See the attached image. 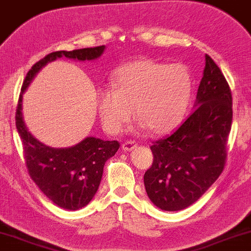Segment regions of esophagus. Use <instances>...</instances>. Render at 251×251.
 <instances>
[{"label":"esophagus","instance_id":"esophagus-1","mask_svg":"<svg viewBox=\"0 0 251 251\" xmlns=\"http://www.w3.org/2000/svg\"><path fill=\"white\" fill-rule=\"evenodd\" d=\"M135 147H137V144L132 140H126L125 143H123L122 145V149L123 151H125V152H127V151H132L133 149H135Z\"/></svg>","mask_w":251,"mask_h":251}]
</instances>
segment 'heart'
Wrapping results in <instances>:
<instances>
[{"label":"heart","instance_id":"heart-1","mask_svg":"<svg viewBox=\"0 0 251 251\" xmlns=\"http://www.w3.org/2000/svg\"><path fill=\"white\" fill-rule=\"evenodd\" d=\"M113 87L98 93V111L107 132L117 134L133 116L153 134L180 125L188 110L193 79L183 64L152 59L131 62L114 72Z\"/></svg>","mask_w":251,"mask_h":251}]
</instances>
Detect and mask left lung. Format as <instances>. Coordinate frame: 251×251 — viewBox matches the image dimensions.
<instances>
[{
	"label": "left lung",
	"instance_id": "left-lung-1",
	"mask_svg": "<svg viewBox=\"0 0 251 251\" xmlns=\"http://www.w3.org/2000/svg\"><path fill=\"white\" fill-rule=\"evenodd\" d=\"M232 122L227 79L206 55L194 110L168 137L153 141V164L145 172L150 200L167 212L198 201L223 172Z\"/></svg>",
	"mask_w": 251,
	"mask_h": 251
}]
</instances>
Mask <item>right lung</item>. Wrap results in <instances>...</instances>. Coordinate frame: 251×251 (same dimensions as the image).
<instances>
[{
  "label": "right lung",
  "mask_w": 251,
  "mask_h": 251,
  "mask_svg": "<svg viewBox=\"0 0 251 251\" xmlns=\"http://www.w3.org/2000/svg\"><path fill=\"white\" fill-rule=\"evenodd\" d=\"M105 47L84 48L72 51H56L36 62L26 74L16 107V127L23 144V154L28 173L49 200L60 208L77 210L85 207L95 196L102 176L105 162L119 149L117 140L104 141L86 138L70 149H52L39 143L28 132L22 117V93L36 72L48 62L59 57L78 60L98 58Z\"/></svg>",
  "instance_id": "add662e5"
}]
</instances>
